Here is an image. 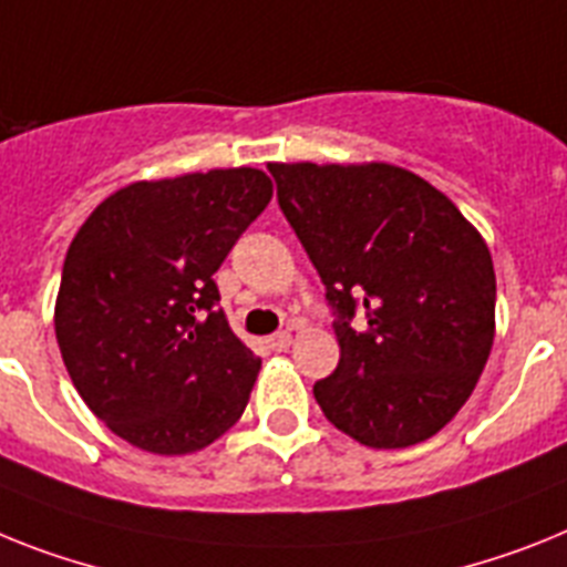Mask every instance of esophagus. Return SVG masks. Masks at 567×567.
<instances>
[{
    "label": "esophagus",
    "instance_id": "obj_1",
    "mask_svg": "<svg viewBox=\"0 0 567 567\" xmlns=\"http://www.w3.org/2000/svg\"><path fill=\"white\" fill-rule=\"evenodd\" d=\"M268 342H270V349H274V351H285L293 342V334H291V331H276V334L270 337Z\"/></svg>",
    "mask_w": 567,
    "mask_h": 567
}]
</instances>
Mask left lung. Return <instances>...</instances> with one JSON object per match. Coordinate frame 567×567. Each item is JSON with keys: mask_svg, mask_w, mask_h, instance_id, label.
<instances>
[{"mask_svg": "<svg viewBox=\"0 0 567 567\" xmlns=\"http://www.w3.org/2000/svg\"><path fill=\"white\" fill-rule=\"evenodd\" d=\"M276 198L334 311L340 363L313 383L322 415L374 450L453 421L496 334L482 233L421 175L392 164H268ZM357 310L367 328L350 326Z\"/></svg>", "mask_w": 567, "mask_h": 567, "instance_id": "1", "label": "left lung"}]
</instances>
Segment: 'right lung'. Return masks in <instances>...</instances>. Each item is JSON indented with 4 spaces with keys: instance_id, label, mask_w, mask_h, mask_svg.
Segmentation results:
<instances>
[{
    "instance_id": "1",
    "label": "right lung",
    "mask_w": 567,
    "mask_h": 567,
    "mask_svg": "<svg viewBox=\"0 0 567 567\" xmlns=\"http://www.w3.org/2000/svg\"><path fill=\"white\" fill-rule=\"evenodd\" d=\"M270 195L250 166L137 181L71 241L60 354L85 406L137 450L195 453L245 412L261 360L216 308L213 274Z\"/></svg>"
}]
</instances>
